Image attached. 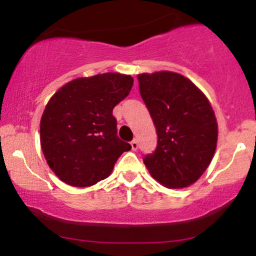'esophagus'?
<instances>
[{"label": "esophagus", "instance_id": "obj_1", "mask_svg": "<svg viewBox=\"0 0 256 256\" xmlns=\"http://www.w3.org/2000/svg\"><path fill=\"white\" fill-rule=\"evenodd\" d=\"M130 144H131V146H132V150H137V148H138V142H137V140H132Z\"/></svg>", "mask_w": 256, "mask_h": 256}]
</instances>
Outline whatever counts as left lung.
Listing matches in <instances>:
<instances>
[{"mask_svg":"<svg viewBox=\"0 0 256 256\" xmlns=\"http://www.w3.org/2000/svg\"><path fill=\"white\" fill-rule=\"evenodd\" d=\"M137 79L158 134L156 149L143 162L164 186H190L204 174L216 152L218 124L212 106L179 73H142Z\"/></svg>","mask_w":256,"mask_h":256,"instance_id":"8db88e82","label":"left lung"}]
</instances>
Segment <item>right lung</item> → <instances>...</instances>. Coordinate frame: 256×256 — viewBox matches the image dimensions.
Returning a JSON list of instances; mask_svg holds the SVG:
<instances>
[{"mask_svg":"<svg viewBox=\"0 0 256 256\" xmlns=\"http://www.w3.org/2000/svg\"><path fill=\"white\" fill-rule=\"evenodd\" d=\"M132 85L131 76L108 72L73 79L52 96L40 118V146L60 180L91 186L107 178L120 155L130 150L116 136L113 108Z\"/></svg>","mask_w":256,"mask_h":256,"instance_id":"1","label":"right lung"}]
</instances>
